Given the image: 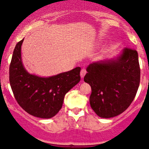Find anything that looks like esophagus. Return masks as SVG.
<instances>
[{
	"instance_id": "34e87169",
	"label": "esophagus",
	"mask_w": 149,
	"mask_h": 149,
	"mask_svg": "<svg viewBox=\"0 0 149 149\" xmlns=\"http://www.w3.org/2000/svg\"><path fill=\"white\" fill-rule=\"evenodd\" d=\"M85 74H86V70H85V69H83L81 71H80V77L83 78V77L85 76Z\"/></svg>"
}]
</instances>
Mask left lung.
<instances>
[{"label": "left lung", "instance_id": "8db88e82", "mask_svg": "<svg viewBox=\"0 0 149 149\" xmlns=\"http://www.w3.org/2000/svg\"><path fill=\"white\" fill-rule=\"evenodd\" d=\"M84 81L92 88V110L103 118L118 116L129 107L140 82L138 53L124 48L116 57L90 64Z\"/></svg>", "mask_w": 149, "mask_h": 149}]
</instances>
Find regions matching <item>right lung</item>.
<instances>
[{
  "label": "right lung",
  "instance_id": "right-lung-1",
  "mask_svg": "<svg viewBox=\"0 0 149 149\" xmlns=\"http://www.w3.org/2000/svg\"><path fill=\"white\" fill-rule=\"evenodd\" d=\"M24 39L15 46L10 66V83L19 105L30 115L51 118L62 107L64 96L80 80V68L41 77L26 70L22 60Z\"/></svg>",
  "mask_w": 149,
  "mask_h": 149
}]
</instances>
